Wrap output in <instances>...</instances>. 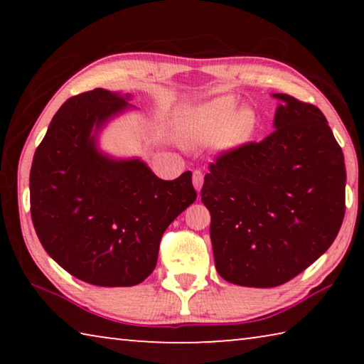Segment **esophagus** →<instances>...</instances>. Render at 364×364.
Returning <instances> with one entry per match:
<instances>
[{"mask_svg": "<svg viewBox=\"0 0 364 364\" xmlns=\"http://www.w3.org/2000/svg\"><path fill=\"white\" fill-rule=\"evenodd\" d=\"M202 183H204V173H202V170H194L193 171V184H194L197 193L200 191Z\"/></svg>", "mask_w": 364, "mask_h": 364, "instance_id": "esophagus-1", "label": "esophagus"}]
</instances>
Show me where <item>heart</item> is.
Listing matches in <instances>:
<instances>
[{"mask_svg":"<svg viewBox=\"0 0 364 364\" xmlns=\"http://www.w3.org/2000/svg\"><path fill=\"white\" fill-rule=\"evenodd\" d=\"M237 109L239 101L234 96L184 107L175 115L176 136L191 147L213 141L220 151L236 149L254 136L257 123L250 109Z\"/></svg>","mask_w":364,"mask_h":364,"instance_id":"heart-1","label":"heart"}]
</instances>
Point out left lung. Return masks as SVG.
<instances>
[{"label": "left lung", "instance_id": "1", "mask_svg": "<svg viewBox=\"0 0 364 364\" xmlns=\"http://www.w3.org/2000/svg\"><path fill=\"white\" fill-rule=\"evenodd\" d=\"M276 130L210 164L200 196L212 217L218 274L247 287H276L316 262L345 215L342 147L321 110L289 95Z\"/></svg>", "mask_w": 364, "mask_h": 364}]
</instances>
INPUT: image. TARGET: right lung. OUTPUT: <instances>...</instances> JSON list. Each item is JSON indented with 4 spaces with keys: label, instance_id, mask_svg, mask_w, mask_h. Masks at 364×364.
<instances>
[{
    "label": "right lung",
    "instance_id": "add662e5",
    "mask_svg": "<svg viewBox=\"0 0 364 364\" xmlns=\"http://www.w3.org/2000/svg\"><path fill=\"white\" fill-rule=\"evenodd\" d=\"M96 88L67 100L36 147L30 212L48 255L102 287L136 286L157 264L168 225L196 200L191 171L165 181L139 159H112L96 134L130 104Z\"/></svg>",
    "mask_w": 364,
    "mask_h": 364
}]
</instances>
